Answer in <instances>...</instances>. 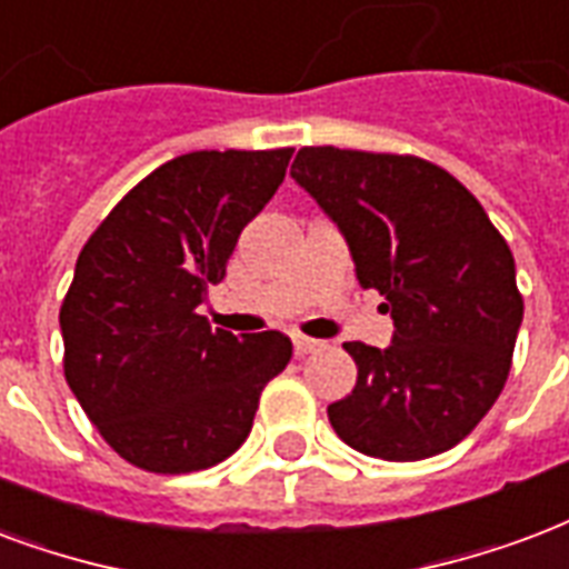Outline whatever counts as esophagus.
Listing matches in <instances>:
<instances>
[{"label":"esophagus","mask_w":569,"mask_h":569,"mask_svg":"<svg viewBox=\"0 0 569 569\" xmlns=\"http://www.w3.org/2000/svg\"><path fill=\"white\" fill-rule=\"evenodd\" d=\"M292 342H295V352L298 355H310V352H319V349H322V342L313 340V337H303V333H295Z\"/></svg>","instance_id":"1"}]
</instances>
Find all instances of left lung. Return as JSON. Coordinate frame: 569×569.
Returning a JSON list of instances; mask_svg holds the SVG:
<instances>
[{"label":"left lung","instance_id":"obj_1","mask_svg":"<svg viewBox=\"0 0 569 569\" xmlns=\"http://www.w3.org/2000/svg\"><path fill=\"white\" fill-rule=\"evenodd\" d=\"M292 179L331 214L393 342H342L358 385L328 406L349 448L390 462L466 439L505 390L522 325L513 253L448 169L415 154L303 146Z\"/></svg>","mask_w":569,"mask_h":569}]
</instances>
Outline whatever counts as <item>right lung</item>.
<instances>
[{
	"label": "right lung",
	"instance_id": "add662e5",
	"mask_svg": "<svg viewBox=\"0 0 569 569\" xmlns=\"http://www.w3.org/2000/svg\"><path fill=\"white\" fill-rule=\"evenodd\" d=\"M295 149L190 151L130 188L82 244L59 325L64 379L130 466L188 475L232 457L292 358L280 331H211L197 307Z\"/></svg>",
	"mask_w": 569,
	"mask_h": 569
}]
</instances>
